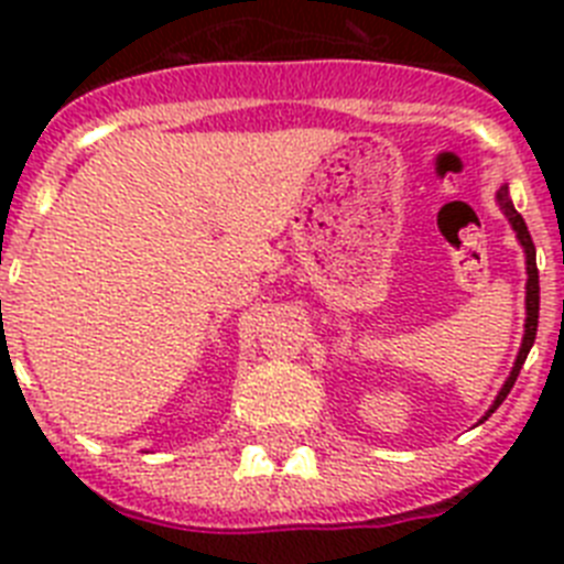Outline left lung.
I'll use <instances>...</instances> for the list:
<instances>
[{
  "mask_svg": "<svg viewBox=\"0 0 564 564\" xmlns=\"http://www.w3.org/2000/svg\"><path fill=\"white\" fill-rule=\"evenodd\" d=\"M497 206H500V212L508 217V223H511V228H514L517 239H520L522 251H525V273H528V282H525V333H522V344H520V352H517L514 367H511V372H508L506 383H502V390L497 392L495 403L488 406V412L482 415V421H486V417L491 415V412H495L502 401H506V395L511 392V387H514L517 376H520V370H522V364H525L528 352H531V347H534L536 325H540V271H536V248H534V239H531V234H528L525 220H522L520 214H517L514 203H511V194H508V183H502V186L497 188Z\"/></svg>",
  "mask_w": 564,
  "mask_h": 564,
  "instance_id": "8db88e82",
  "label": "left lung"
}]
</instances>
